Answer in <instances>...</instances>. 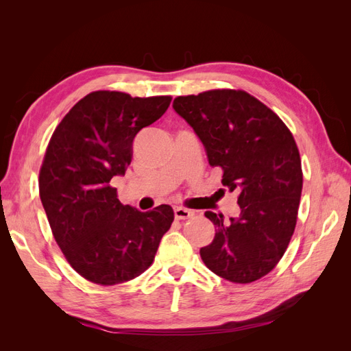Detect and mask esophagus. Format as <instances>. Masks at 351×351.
Returning <instances> with one entry per match:
<instances>
[{"instance_id":"obj_1","label":"esophagus","mask_w":351,"mask_h":351,"mask_svg":"<svg viewBox=\"0 0 351 351\" xmlns=\"http://www.w3.org/2000/svg\"><path fill=\"white\" fill-rule=\"evenodd\" d=\"M174 217H176V219H187V218L193 217V212L186 209V208L177 206V208H174Z\"/></svg>"}]
</instances>
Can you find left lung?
Returning <instances> with one entry per match:
<instances>
[{
    "label": "left lung",
    "instance_id": "8db88e82",
    "mask_svg": "<svg viewBox=\"0 0 351 351\" xmlns=\"http://www.w3.org/2000/svg\"><path fill=\"white\" fill-rule=\"evenodd\" d=\"M174 111L205 146L209 165L222 168V184L237 192L240 215L206 210L217 227L200 249L206 267L231 282H253L274 269L294 232L303 187L294 137L271 111L243 90L217 89L178 97Z\"/></svg>",
    "mask_w": 351,
    "mask_h": 351
}]
</instances>
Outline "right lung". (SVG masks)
Listing matches in <instances>:
<instances>
[{"label":"right lung","instance_id":"obj_1","mask_svg":"<svg viewBox=\"0 0 351 351\" xmlns=\"http://www.w3.org/2000/svg\"><path fill=\"white\" fill-rule=\"evenodd\" d=\"M171 97L132 98L97 90L80 99L52 134L39 173V196L52 234L83 278L115 285L151 267L174 210L123 205L111 180L132 162L136 134L169 107Z\"/></svg>","mask_w":351,"mask_h":351}]
</instances>
